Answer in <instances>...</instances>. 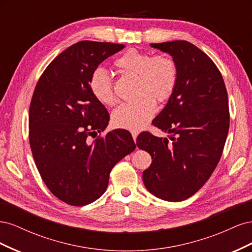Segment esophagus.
Segmentation results:
<instances>
[{
	"label": "esophagus",
	"instance_id": "esophagus-1",
	"mask_svg": "<svg viewBox=\"0 0 252 252\" xmlns=\"http://www.w3.org/2000/svg\"><path fill=\"white\" fill-rule=\"evenodd\" d=\"M131 134H132V138H133V141L135 142V140H136V136H138V131H131Z\"/></svg>",
	"mask_w": 252,
	"mask_h": 252
}]
</instances>
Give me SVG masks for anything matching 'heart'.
<instances>
[{"instance_id": "1", "label": "heart", "mask_w": 252, "mask_h": 252, "mask_svg": "<svg viewBox=\"0 0 252 252\" xmlns=\"http://www.w3.org/2000/svg\"><path fill=\"white\" fill-rule=\"evenodd\" d=\"M114 66L124 73L136 75V95L133 102L121 104L112 112L114 126L139 130L154 118L156 103L166 102L173 94L178 82L177 64L168 56L156 55L138 49H129L114 61ZM88 85L91 94L104 105L117 101L110 74L104 68L91 72Z\"/></svg>"}]
</instances>
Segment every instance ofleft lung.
I'll use <instances>...</instances> for the list:
<instances>
[{"label": "left lung", "mask_w": 252, "mask_h": 252, "mask_svg": "<svg viewBox=\"0 0 252 252\" xmlns=\"http://www.w3.org/2000/svg\"><path fill=\"white\" fill-rule=\"evenodd\" d=\"M150 45L172 56L178 82L168 103L152 121L168 138L143 131L136 139L138 147L152 158L143 182L159 199L180 202L199 191L222 157L230 120L227 90L217 65L193 44Z\"/></svg>", "instance_id": "8db88e82"}]
</instances>
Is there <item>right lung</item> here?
<instances>
[{"mask_svg": "<svg viewBox=\"0 0 252 252\" xmlns=\"http://www.w3.org/2000/svg\"><path fill=\"white\" fill-rule=\"evenodd\" d=\"M125 45L81 41L52 61L36 83L29 107V143L45 185L59 200L85 206L107 189L113 166L135 149L131 133L107 127L109 113L88 80Z\"/></svg>", "mask_w": 252, "mask_h": 252, "instance_id": "right-lung-1", "label": "right lung"}]
</instances>
